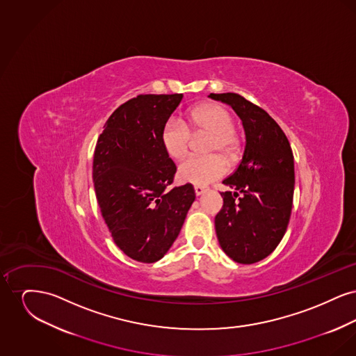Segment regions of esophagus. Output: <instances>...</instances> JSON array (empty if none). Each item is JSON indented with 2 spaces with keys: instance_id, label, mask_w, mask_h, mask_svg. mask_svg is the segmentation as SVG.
I'll return each mask as SVG.
<instances>
[{
  "instance_id": "34e87169",
  "label": "esophagus",
  "mask_w": 356,
  "mask_h": 356,
  "mask_svg": "<svg viewBox=\"0 0 356 356\" xmlns=\"http://www.w3.org/2000/svg\"><path fill=\"white\" fill-rule=\"evenodd\" d=\"M207 191H208V186H195V193H196V196H202V195H203V193H205Z\"/></svg>"
}]
</instances>
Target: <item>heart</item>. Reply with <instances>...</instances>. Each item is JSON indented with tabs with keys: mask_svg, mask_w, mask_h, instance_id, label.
Wrapping results in <instances>:
<instances>
[{
	"mask_svg": "<svg viewBox=\"0 0 356 356\" xmlns=\"http://www.w3.org/2000/svg\"><path fill=\"white\" fill-rule=\"evenodd\" d=\"M234 125L232 115L224 106L211 102L193 108L186 116V122L175 118L165 122L161 131V144L165 153L175 160L186 156L191 135L209 134L205 152L211 154L188 157L179 165L177 176L183 183L207 186L220 179L227 168L220 156L231 163L238 154V138Z\"/></svg>",
	"mask_w": 356,
	"mask_h": 356,
	"instance_id": "heart-1",
	"label": "heart"
}]
</instances>
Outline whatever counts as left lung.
<instances>
[{
    "label": "left lung",
    "instance_id": "1",
    "mask_svg": "<svg viewBox=\"0 0 356 356\" xmlns=\"http://www.w3.org/2000/svg\"><path fill=\"white\" fill-rule=\"evenodd\" d=\"M243 121L245 148L236 170L222 180V208L215 218L221 250L234 261L254 264L273 252L287 231L295 168L287 136L271 116L237 93H211Z\"/></svg>",
    "mask_w": 356,
    "mask_h": 356
}]
</instances>
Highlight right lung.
I'll return each instance as SVG.
<instances>
[{"label":"right lung","mask_w":356,"mask_h":356,"mask_svg":"<svg viewBox=\"0 0 356 356\" xmlns=\"http://www.w3.org/2000/svg\"><path fill=\"white\" fill-rule=\"evenodd\" d=\"M181 93L140 95L111 115L93 156L97 203L120 250L141 263L170 251L195 202L192 184L175 186L176 165L161 131Z\"/></svg>","instance_id":"right-lung-1"}]
</instances>
